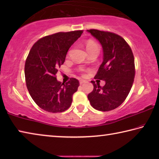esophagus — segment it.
<instances>
[{
    "label": "esophagus",
    "instance_id": "obj_1",
    "mask_svg": "<svg viewBox=\"0 0 159 159\" xmlns=\"http://www.w3.org/2000/svg\"><path fill=\"white\" fill-rule=\"evenodd\" d=\"M86 81L85 80H80V85H82V84H83V83H85Z\"/></svg>",
    "mask_w": 159,
    "mask_h": 159
}]
</instances>
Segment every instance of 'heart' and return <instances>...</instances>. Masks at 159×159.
Returning <instances> with one entry per match:
<instances>
[{
	"mask_svg": "<svg viewBox=\"0 0 159 159\" xmlns=\"http://www.w3.org/2000/svg\"><path fill=\"white\" fill-rule=\"evenodd\" d=\"M86 49L89 52V51L92 50L93 49H99L98 45L95 42L93 41H88L86 43Z\"/></svg>",
	"mask_w": 159,
	"mask_h": 159,
	"instance_id": "obj_1",
	"label": "heart"
}]
</instances>
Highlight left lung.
Wrapping results in <instances>:
<instances>
[{
  "mask_svg": "<svg viewBox=\"0 0 159 159\" xmlns=\"http://www.w3.org/2000/svg\"><path fill=\"white\" fill-rule=\"evenodd\" d=\"M87 31L102 47L103 61L95 78L105 81L103 87L91 81L94 88L88 98L94 109L111 111L125 101L130 91L135 73L133 54L125 40L117 34L96 29Z\"/></svg>",
  "mask_w": 159,
  "mask_h": 159,
  "instance_id": "obj_1",
  "label": "left lung"
}]
</instances>
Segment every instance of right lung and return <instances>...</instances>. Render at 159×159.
Masks as SVG:
<instances>
[{
	"label": "right lung",
	"mask_w": 159,
	"mask_h": 159,
	"mask_svg": "<svg viewBox=\"0 0 159 159\" xmlns=\"http://www.w3.org/2000/svg\"><path fill=\"white\" fill-rule=\"evenodd\" d=\"M82 33L83 31L59 32L45 36L33 45L29 53L25 67L26 86L34 101L45 111L62 112L71 106L79 81L71 78L64 84L55 76L70 47Z\"/></svg>",
	"instance_id": "obj_1"
}]
</instances>
